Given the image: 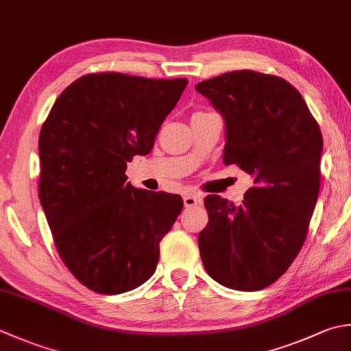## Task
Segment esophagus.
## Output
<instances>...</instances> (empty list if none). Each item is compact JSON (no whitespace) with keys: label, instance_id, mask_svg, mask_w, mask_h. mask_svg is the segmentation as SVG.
<instances>
[{"label":"esophagus","instance_id":"obj_1","mask_svg":"<svg viewBox=\"0 0 351 351\" xmlns=\"http://www.w3.org/2000/svg\"><path fill=\"white\" fill-rule=\"evenodd\" d=\"M201 204V196H196V195H184V205L185 207H195V205Z\"/></svg>","mask_w":351,"mask_h":351}]
</instances>
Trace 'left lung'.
Wrapping results in <instances>:
<instances>
[{"label":"left lung","mask_w":351,"mask_h":351,"mask_svg":"<svg viewBox=\"0 0 351 351\" xmlns=\"http://www.w3.org/2000/svg\"><path fill=\"white\" fill-rule=\"evenodd\" d=\"M223 115V162L254 176L243 202L205 197L199 252L208 276L260 291L289 269L306 242L321 185L322 135L304 99L278 75L225 73L196 85Z\"/></svg>","instance_id":"8db88e82"}]
</instances>
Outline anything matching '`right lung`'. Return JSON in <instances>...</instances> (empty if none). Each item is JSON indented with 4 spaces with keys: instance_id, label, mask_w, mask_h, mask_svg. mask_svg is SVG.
Returning <instances> with one entry per match:
<instances>
[{
    "instance_id": "add662e5",
    "label": "right lung",
    "mask_w": 351,
    "mask_h": 351,
    "mask_svg": "<svg viewBox=\"0 0 351 351\" xmlns=\"http://www.w3.org/2000/svg\"><path fill=\"white\" fill-rule=\"evenodd\" d=\"M187 79L91 73L60 93L39 134V199L59 257L82 285L117 295L156 269L180 195L135 189L128 162L154 147Z\"/></svg>"
}]
</instances>
